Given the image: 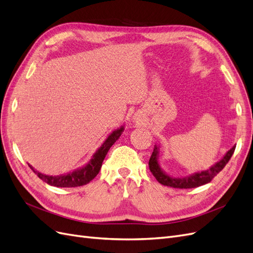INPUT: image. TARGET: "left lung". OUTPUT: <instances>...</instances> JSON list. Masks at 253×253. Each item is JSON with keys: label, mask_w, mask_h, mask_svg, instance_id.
<instances>
[{"label": "left lung", "mask_w": 253, "mask_h": 253, "mask_svg": "<svg viewBox=\"0 0 253 253\" xmlns=\"http://www.w3.org/2000/svg\"><path fill=\"white\" fill-rule=\"evenodd\" d=\"M159 145L155 144L154 151L152 153V156L149 160V168L152 174L154 175V177L157 179L158 182L162 183L164 186L167 187H172V188H178V189H190V188H196L206 183L210 182L214 176H216L221 170L224 169L229 159L231 158L233 152L235 150V145L229 150L224 157L216 164L211 166L209 169L204 170V171H198L195 173L190 174L185 177H174L172 175L167 174L163 168L159 165Z\"/></svg>", "instance_id": "left-lung-1"}]
</instances>
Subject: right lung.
I'll list each match as a JSON object with an SVG mask.
<instances>
[{
	"label": "right lung",
	"mask_w": 253,
	"mask_h": 253,
	"mask_svg": "<svg viewBox=\"0 0 253 253\" xmlns=\"http://www.w3.org/2000/svg\"><path fill=\"white\" fill-rule=\"evenodd\" d=\"M124 129L125 126H121L117 129L113 131L108 137H106V139L103 141L100 147L98 148V150L94 153V155L90 158L89 162L85 166L78 168V169L74 170L73 172L52 176L38 172L32 166H28L30 169L38 175V177L41 178L43 181L48 183L50 186L61 188H75L84 186L96 177L97 174L101 169L102 163L106 154H108L109 150L111 149L112 145L119 139V137L121 136L122 132H124Z\"/></svg>",
	"instance_id": "1"
}]
</instances>
